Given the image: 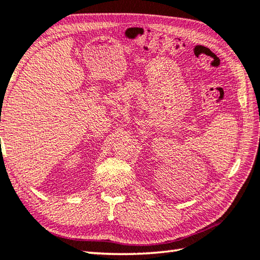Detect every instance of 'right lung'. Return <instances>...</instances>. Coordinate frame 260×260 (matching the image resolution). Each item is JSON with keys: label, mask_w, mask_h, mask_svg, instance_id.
<instances>
[{"label": "right lung", "mask_w": 260, "mask_h": 260, "mask_svg": "<svg viewBox=\"0 0 260 260\" xmlns=\"http://www.w3.org/2000/svg\"><path fill=\"white\" fill-rule=\"evenodd\" d=\"M0 141H1V140H0Z\"/></svg>", "instance_id": "right-lung-1"}]
</instances>
